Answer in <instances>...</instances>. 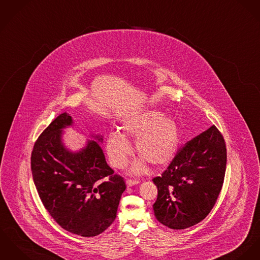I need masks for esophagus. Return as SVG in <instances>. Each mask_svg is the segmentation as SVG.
<instances>
[{
    "label": "esophagus",
    "instance_id": "esophagus-1",
    "mask_svg": "<svg viewBox=\"0 0 260 260\" xmlns=\"http://www.w3.org/2000/svg\"><path fill=\"white\" fill-rule=\"evenodd\" d=\"M137 184H139V181H136V180H127L126 181V185L128 187H133V186H135Z\"/></svg>",
    "mask_w": 260,
    "mask_h": 260
}]
</instances>
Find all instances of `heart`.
Segmentation results:
<instances>
[{"instance_id": "1", "label": "heart", "mask_w": 260, "mask_h": 260, "mask_svg": "<svg viewBox=\"0 0 260 260\" xmlns=\"http://www.w3.org/2000/svg\"><path fill=\"white\" fill-rule=\"evenodd\" d=\"M121 132L112 131L106 138V153L114 168H124L132 153V146L125 136L136 138L137 152L141 155L129 169L139 175L147 162L162 167L169 164L177 154L180 144V128L177 120L158 109H147L125 119Z\"/></svg>"}]
</instances>
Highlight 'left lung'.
Returning <instances> with one entry per match:
<instances>
[{"label": "left lung", "mask_w": 260, "mask_h": 260, "mask_svg": "<svg viewBox=\"0 0 260 260\" xmlns=\"http://www.w3.org/2000/svg\"><path fill=\"white\" fill-rule=\"evenodd\" d=\"M226 148L213 125L179 150L161 177L154 178L156 218L173 230L202 221L213 209L223 184Z\"/></svg>", "instance_id": "obj_1"}]
</instances>
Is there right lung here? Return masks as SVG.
<instances>
[{"instance_id":"add662e5","label":"right lung","mask_w":260,"mask_h":260,"mask_svg":"<svg viewBox=\"0 0 260 260\" xmlns=\"http://www.w3.org/2000/svg\"><path fill=\"white\" fill-rule=\"evenodd\" d=\"M73 126L62 113L41 134L31 153V174L39 196L53 219L71 234L91 237L114 221L126 189L113 175L101 149L102 135L91 134L78 151L63 141V130Z\"/></svg>"}]
</instances>
